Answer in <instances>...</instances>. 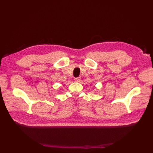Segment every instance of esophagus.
<instances>
[{"instance_id": "obj_1", "label": "esophagus", "mask_w": 153, "mask_h": 153, "mask_svg": "<svg viewBox=\"0 0 153 153\" xmlns=\"http://www.w3.org/2000/svg\"><path fill=\"white\" fill-rule=\"evenodd\" d=\"M74 80H75V82H79L81 81V79H80V77H76V78L74 79Z\"/></svg>"}]
</instances>
